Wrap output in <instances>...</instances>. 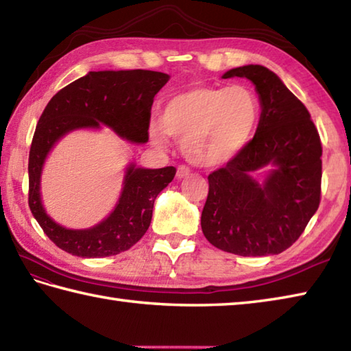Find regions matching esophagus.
<instances>
[{"mask_svg":"<svg viewBox=\"0 0 351 351\" xmlns=\"http://www.w3.org/2000/svg\"><path fill=\"white\" fill-rule=\"evenodd\" d=\"M189 175H190V169H189L187 166H184V164H182V166L178 167V170H176V176L180 178V180H181V178L189 176Z\"/></svg>","mask_w":351,"mask_h":351,"instance_id":"34e87169","label":"esophagus"}]
</instances>
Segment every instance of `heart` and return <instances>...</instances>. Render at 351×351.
I'll return each mask as SVG.
<instances>
[{"mask_svg":"<svg viewBox=\"0 0 351 351\" xmlns=\"http://www.w3.org/2000/svg\"><path fill=\"white\" fill-rule=\"evenodd\" d=\"M258 121L260 101L250 88L199 85L171 95L149 134L160 147L173 136L190 162L215 167L242 152Z\"/></svg>","mask_w":351,"mask_h":351,"instance_id":"1","label":"heart"}]
</instances>
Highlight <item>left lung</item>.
Here are the masks:
<instances>
[{"instance_id": "8db88e82", "label": "left lung", "mask_w": 351, "mask_h": 351, "mask_svg": "<svg viewBox=\"0 0 351 351\" xmlns=\"http://www.w3.org/2000/svg\"><path fill=\"white\" fill-rule=\"evenodd\" d=\"M222 77L250 79L262 114L242 152L208 175L202 232L216 248L237 256L280 254L297 242L319 207V134L307 108L266 66L232 68ZM266 165L274 169L260 184L250 175Z\"/></svg>"}]
</instances>
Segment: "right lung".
<instances>
[{"instance_id":"obj_1","label":"right lung","mask_w":351,"mask_h":351,"mask_svg":"<svg viewBox=\"0 0 351 351\" xmlns=\"http://www.w3.org/2000/svg\"><path fill=\"white\" fill-rule=\"evenodd\" d=\"M169 79V74L149 70L91 71L48 101L30 146L29 207L58 248L85 258L109 257L128 251L147 231L156 196L175 178L173 166L140 169L130 164L114 211L88 230H68L47 215L39 193L40 173L51 147L74 129L105 125L130 143H146L154 97Z\"/></svg>"}]
</instances>
